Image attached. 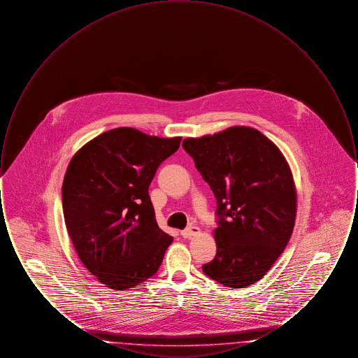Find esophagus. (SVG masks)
I'll list each match as a JSON object with an SVG mask.
<instances>
[{
  "mask_svg": "<svg viewBox=\"0 0 358 358\" xmlns=\"http://www.w3.org/2000/svg\"><path fill=\"white\" fill-rule=\"evenodd\" d=\"M199 234H200V228L196 227V225H190V227H187V229L181 231V236L185 238L196 236V235H199Z\"/></svg>",
  "mask_w": 358,
  "mask_h": 358,
  "instance_id": "esophagus-1",
  "label": "esophagus"
}]
</instances>
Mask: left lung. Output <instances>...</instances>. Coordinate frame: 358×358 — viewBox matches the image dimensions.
<instances>
[{
  "label": "left lung",
  "mask_w": 358,
  "mask_h": 358,
  "mask_svg": "<svg viewBox=\"0 0 358 358\" xmlns=\"http://www.w3.org/2000/svg\"><path fill=\"white\" fill-rule=\"evenodd\" d=\"M182 148L217 201V252L203 271L227 287L254 285L292 234L296 190L286 158L267 136L244 126L187 138Z\"/></svg>",
  "instance_id": "left-lung-1"
}]
</instances>
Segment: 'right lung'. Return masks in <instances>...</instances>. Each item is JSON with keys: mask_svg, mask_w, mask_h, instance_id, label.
<instances>
[{"mask_svg": "<svg viewBox=\"0 0 358 358\" xmlns=\"http://www.w3.org/2000/svg\"><path fill=\"white\" fill-rule=\"evenodd\" d=\"M180 142L120 127L85 143L69 162L62 187L69 238L85 268L110 289L152 278L173 241L157 224L149 185Z\"/></svg>", "mask_w": 358, "mask_h": 358, "instance_id": "1", "label": "right lung"}]
</instances>
